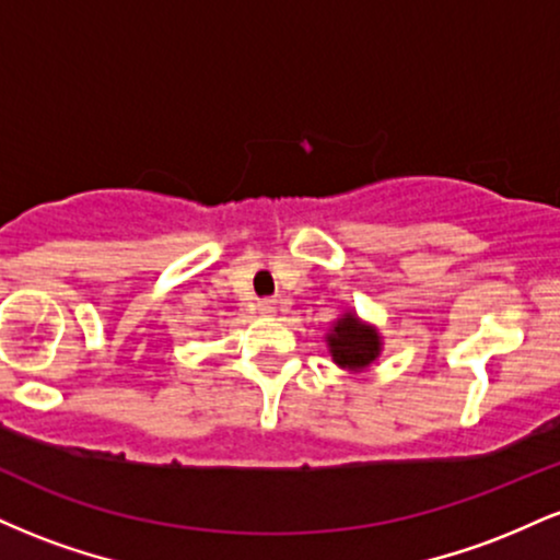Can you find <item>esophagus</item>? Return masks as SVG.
<instances>
[{
	"mask_svg": "<svg viewBox=\"0 0 560 560\" xmlns=\"http://www.w3.org/2000/svg\"><path fill=\"white\" fill-rule=\"evenodd\" d=\"M258 311L262 313V316H273V313H276V302L273 300H260L258 302Z\"/></svg>",
	"mask_w": 560,
	"mask_h": 560,
	"instance_id": "esophagus-1",
	"label": "esophagus"
}]
</instances>
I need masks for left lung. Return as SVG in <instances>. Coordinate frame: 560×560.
<instances>
[{
	"label": "left lung",
	"mask_w": 560,
	"mask_h": 560,
	"mask_svg": "<svg viewBox=\"0 0 560 560\" xmlns=\"http://www.w3.org/2000/svg\"><path fill=\"white\" fill-rule=\"evenodd\" d=\"M326 347L331 361L350 374H363L382 358L384 339L374 324L363 320L355 311H345L326 331Z\"/></svg>",
	"instance_id": "1"
}]
</instances>
